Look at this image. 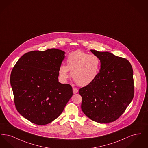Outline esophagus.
<instances>
[{
    "label": "esophagus",
    "mask_w": 148,
    "mask_h": 148,
    "mask_svg": "<svg viewBox=\"0 0 148 148\" xmlns=\"http://www.w3.org/2000/svg\"><path fill=\"white\" fill-rule=\"evenodd\" d=\"M73 92L74 94H76V93H77V92H78V89H77V88H73Z\"/></svg>",
    "instance_id": "esophagus-1"
}]
</instances>
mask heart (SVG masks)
Returning <instances> with one entry per match:
<instances>
[{"instance_id": "heart-1", "label": "heart", "mask_w": 148, "mask_h": 148, "mask_svg": "<svg viewBox=\"0 0 148 148\" xmlns=\"http://www.w3.org/2000/svg\"><path fill=\"white\" fill-rule=\"evenodd\" d=\"M100 60L95 54H89L81 50L70 53L66 58V65L60 66L58 73L59 77L66 80L71 71V77L77 84L85 86L90 84L98 77Z\"/></svg>"}]
</instances>
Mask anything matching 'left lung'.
<instances>
[{
    "label": "left lung",
    "instance_id": "obj_1",
    "mask_svg": "<svg viewBox=\"0 0 148 148\" xmlns=\"http://www.w3.org/2000/svg\"><path fill=\"white\" fill-rule=\"evenodd\" d=\"M100 60L98 77L79 89L82 110L99 123H111L124 113L134 97L133 70L127 59L91 50Z\"/></svg>",
    "mask_w": 148,
    "mask_h": 148
}]
</instances>
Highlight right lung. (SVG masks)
<instances>
[{
    "instance_id": "1",
    "label": "right lung",
    "mask_w": 148,
    "mask_h": 148,
    "mask_svg": "<svg viewBox=\"0 0 148 148\" xmlns=\"http://www.w3.org/2000/svg\"><path fill=\"white\" fill-rule=\"evenodd\" d=\"M65 52L52 48L24 54L10 75L18 112L30 122L44 125L56 119L73 95L69 84L58 82Z\"/></svg>"
}]
</instances>
